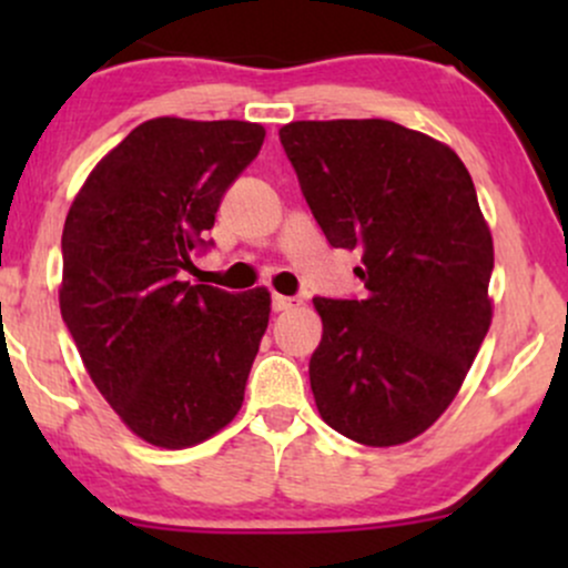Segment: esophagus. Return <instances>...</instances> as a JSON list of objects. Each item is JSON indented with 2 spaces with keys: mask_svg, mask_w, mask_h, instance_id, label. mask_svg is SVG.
<instances>
[{
  "mask_svg": "<svg viewBox=\"0 0 568 568\" xmlns=\"http://www.w3.org/2000/svg\"><path fill=\"white\" fill-rule=\"evenodd\" d=\"M296 306H302V298L280 296V293L272 296V310H275V312H288V310H296Z\"/></svg>",
  "mask_w": 568,
  "mask_h": 568,
  "instance_id": "1",
  "label": "esophagus"
}]
</instances>
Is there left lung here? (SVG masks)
Instances as JSON below:
<instances>
[{"label":"left lung","instance_id":"obj_1","mask_svg":"<svg viewBox=\"0 0 568 568\" xmlns=\"http://www.w3.org/2000/svg\"><path fill=\"white\" fill-rule=\"evenodd\" d=\"M312 216L363 253L366 298H312L310 384L325 425L363 446L414 440L452 406L491 325L494 243L465 162L389 120L280 128Z\"/></svg>","mask_w":568,"mask_h":568}]
</instances>
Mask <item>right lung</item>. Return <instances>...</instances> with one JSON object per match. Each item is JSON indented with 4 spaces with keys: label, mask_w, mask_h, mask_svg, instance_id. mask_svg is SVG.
<instances>
[{
    "label": "right lung",
    "mask_w": 568,
    "mask_h": 568,
    "mask_svg": "<svg viewBox=\"0 0 568 568\" xmlns=\"http://www.w3.org/2000/svg\"><path fill=\"white\" fill-rule=\"evenodd\" d=\"M240 120L158 116L90 171L63 224L61 315L98 393L160 448L213 438L237 416L270 323L266 288L192 285L221 197L262 149Z\"/></svg>",
    "instance_id": "right-lung-1"
}]
</instances>
